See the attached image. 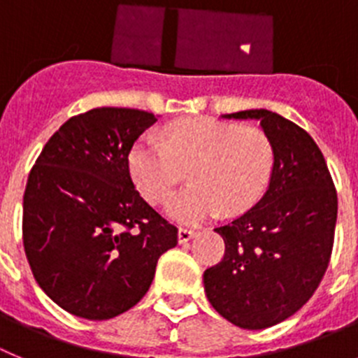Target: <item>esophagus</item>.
<instances>
[{"mask_svg":"<svg viewBox=\"0 0 358 358\" xmlns=\"http://www.w3.org/2000/svg\"><path fill=\"white\" fill-rule=\"evenodd\" d=\"M194 235H196V231L191 230V228H180V230H178V243H187V241H191Z\"/></svg>","mask_w":358,"mask_h":358,"instance_id":"34e87169","label":"esophagus"}]
</instances>
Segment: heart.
I'll list each match as a JSON object with an SVG mask.
<instances>
[{"label": "heart", "instance_id": "1", "mask_svg": "<svg viewBox=\"0 0 358 358\" xmlns=\"http://www.w3.org/2000/svg\"><path fill=\"white\" fill-rule=\"evenodd\" d=\"M166 143L144 135L130 151V171L150 201L160 203L191 173V185L173 194L167 215L199 223L217 212L241 214L266 191L275 166L271 141L257 128L196 117L166 128Z\"/></svg>", "mask_w": 358, "mask_h": 358}]
</instances>
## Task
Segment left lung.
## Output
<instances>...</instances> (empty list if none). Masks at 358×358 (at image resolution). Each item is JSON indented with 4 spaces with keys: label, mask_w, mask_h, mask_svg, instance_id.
<instances>
[{
    "label": "left lung",
    "mask_w": 358,
    "mask_h": 358,
    "mask_svg": "<svg viewBox=\"0 0 358 358\" xmlns=\"http://www.w3.org/2000/svg\"><path fill=\"white\" fill-rule=\"evenodd\" d=\"M224 119H255L271 141L275 166L266 194L217 227L221 262L203 273L212 307L235 327H275L307 303L330 262L337 192L310 135L275 112L255 108Z\"/></svg>",
    "instance_id": "1"
}]
</instances>
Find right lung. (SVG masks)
<instances>
[{
  "mask_svg": "<svg viewBox=\"0 0 358 358\" xmlns=\"http://www.w3.org/2000/svg\"><path fill=\"white\" fill-rule=\"evenodd\" d=\"M150 112L101 107L67 119L28 176L22 244L55 303L92 321L130 310L150 289L178 230L135 189L128 155Z\"/></svg>",
  "mask_w": 358,
  "mask_h": 358,
  "instance_id": "1",
  "label": "right lung"
}]
</instances>
